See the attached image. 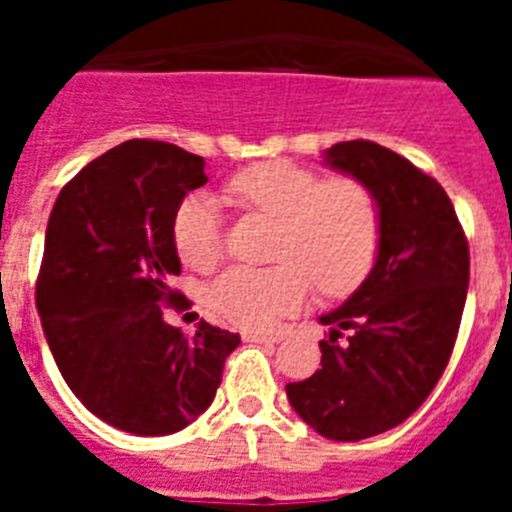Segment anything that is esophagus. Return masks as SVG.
Wrapping results in <instances>:
<instances>
[{"mask_svg": "<svg viewBox=\"0 0 512 512\" xmlns=\"http://www.w3.org/2000/svg\"><path fill=\"white\" fill-rule=\"evenodd\" d=\"M243 341L246 343H277V333H259V330H246L243 333Z\"/></svg>", "mask_w": 512, "mask_h": 512, "instance_id": "obj_1", "label": "esophagus"}]
</instances>
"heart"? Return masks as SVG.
<instances>
[{"label":"heart","instance_id":"obj_1","mask_svg":"<svg viewBox=\"0 0 512 512\" xmlns=\"http://www.w3.org/2000/svg\"><path fill=\"white\" fill-rule=\"evenodd\" d=\"M228 194L279 220L269 269H230L210 287L212 310L238 328H271L305 305L310 282L325 297L354 292L372 271L382 238L377 197L354 176L323 179L315 169L269 158L241 169ZM171 238L184 266L212 271L225 253L223 215L207 194L176 207Z\"/></svg>","mask_w":512,"mask_h":512}]
</instances>
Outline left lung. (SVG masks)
I'll return each mask as SVG.
<instances>
[{
	"label": "left lung",
	"instance_id": "8db88e82",
	"mask_svg": "<svg viewBox=\"0 0 512 512\" xmlns=\"http://www.w3.org/2000/svg\"><path fill=\"white\" fill-rule=\"evenodd\" d=\"M325 161L372 189L382 238L364 284L320 318L323 369L287 384V397L320 436L361 441L408 420L441 379L467 302L469 243L449 194L400 153L346 140Z\"/></svg>",
	"mask_w": 512,
	"mask_h": 512
}]
</instances>
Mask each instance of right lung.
<instances>
[{"label":"right lung","instance_id":"add662e5","mask_svg":"<svg viewBox=\"0 0 512 512\" xmlns=\"http://www.w3.org/2000/svg\"><path fill=\"white\" fill-rule=\"evenodd\" d=\"M207 184L205 158L135 138L87 164L58 194L45 230L35 305L63 379L99 420L135 436H169L200 418L238 333L200 320L184 336L164 307L182 264L171 220Z\"/></svg>","mask_w":512,"mask_h":512}]
</instances>
